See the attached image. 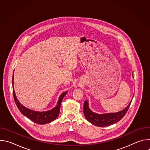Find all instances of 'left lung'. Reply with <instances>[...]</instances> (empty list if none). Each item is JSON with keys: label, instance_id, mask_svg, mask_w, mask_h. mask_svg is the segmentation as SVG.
Instances as JSON below:
<instances>
[{"label": "left lung", "instance_id": "left-lung-1", "mask_svg": "<svg viewBox=\"0 0 150 150\" xmlns=\"http://www.w3.org/2000/svg\"><path fill=\"white\" fill-rule=\"evenodd\" d=\"M132 100L125 109L116 113L105 114H97L92 112L89 108L88 101L85 100L83 103V113L86 119L93 125L99 127L108 126L118 122L124 117L129 108Z\"/></svg>", "mask_w": 150, "mask_h": 150}]
</instances>
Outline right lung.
Wrapping results in <instances>:
<instances>
[{"label": "right lung", "instance_id": "1", "mask_svg": "<svg viewBox=\"0 0 150 150\" xmlns=\"http://www.w3.org/2000/svg\"><path fill=\"white\" fill-rule=\"evenodd\" d=\"M12 85H13V98H14L15 104L18 107V109L21 112V113L23 115H24L25 116L30 119L31 120H32L34 123L39 125H44V124L49 123L54 120L58 117L60 112V104L62 103V101L63 97H65V96L67 94V91L62 93L60 96L57 105L55 108L48 111L40 112L34 111L28 108H26L25 107H24V105L21 104L20 102L18 100L15 95L14 88H13V78H12Z\"/></svg>", "mask_w": 150, "mask_h": 150}]
</instances>
